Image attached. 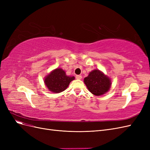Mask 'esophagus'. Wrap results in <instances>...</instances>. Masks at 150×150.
I'll list each match as a JSON object with an SVG mask.
<instances>
[{
    "label": "esophagus",
    "mask_w": 150,
    "mask_h": 150,
    "mask_svg": "<svg viewBox=\"0 0 150 150\" xmlns=\"http://www.w3.org/2000/svg\"><path fill=\"white\" fill-rule=\"evenodd\" d=\"M76 79H82V76H81V75H77L76 76Z\"/></svg>",
    "instance_id": "34e87169"
}]
</instances>
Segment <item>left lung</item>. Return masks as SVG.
Wrapping results in <instances>:
<instances>
[{
    "mask_svg": "<svg viewBox=\"0 0 150 150\" xmlns=\"http://www.w3.org/2000/svg\"><path fill=\"white\" fill-rule=\"evenodd\" d=\"M89 91L96 96L108 92L111 84L110 79L99 70H93L84 79Z\"/></svg>",
    "mask_w": 150,
    "mask_h": 150,
    "instance_id": "1",
    "label": "left lung"
}]
</instances>
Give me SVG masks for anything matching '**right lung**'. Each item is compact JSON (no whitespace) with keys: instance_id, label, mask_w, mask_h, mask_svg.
<instances>
[{"instance_id":"add662e5","label":"right lung","mask_w":150,"mask_h":150,"mask_svg":"<svg viewBox=\"0 0 150 150\" xmlns=\"http://www.w3.org/2000/svg\"><path fill=\"white\" fill-rule=\"evenodd\" d=\"M74 79V76H67L64 71L57 68L46 76L44 82L49 91L57 93L64 91Z\"/></svg>"}]
</instances>
